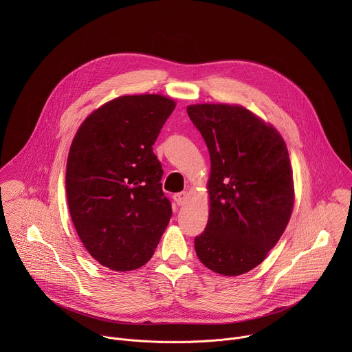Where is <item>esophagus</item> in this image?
<instances>
[{"instance_id": "1", "label": "esophagus", "mask_w": 352, "mask_h": 352, "mask_svg": "<svg viewBox=\"0 0 352 352\" xmlns=\"http://www.w3.org/2000/svg\"><path fill=\"white\" fill-rule=\"evenodd\" d=\"M173 199H174V202H175L178 206H184V205L186 204V200H188V193H186V192L174 193Z\"/></svg>"}]
</instances>
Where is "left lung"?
Masks as SVG:
<instances>
[{"instance_id": "8db88e82", "label": "left lung", "mask_w": 352, "mask_h": 352, "mask_svg": "<svg viewBox=\"0 0 352 352\" xmlns=\"http://www.w3.org/2000/svg\"><path fill=\"white\" fill-rule=\"evenodd\" d=\"M210 153V212L195 238L199 261L223 276L261 265L294 208V181L281 135L254 113L230 104L186 109Z\"/></svg>"}]
</instances>
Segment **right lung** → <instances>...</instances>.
Masks as SVG:
<instances>
[{
    "label": "right lung",
    "mask_w": 352,
    "mask_h": 352,
    "mask_svg": "<svg viewBox=\"0 0 352 352\" xmlns=\"http://www.w3.org/2000/svg\"><path fill=\"white\" fill-rule=\"evenodd\" d=\"M174 109L160 94L121 96L93 111L72 140L71 219L91 258L111 270L147 263L171 219L152 146Z\"/></svg>",
    "instance_id": "obj_1"
}]
</instances>
